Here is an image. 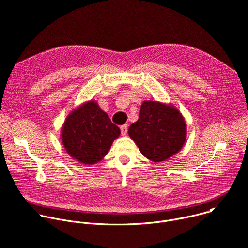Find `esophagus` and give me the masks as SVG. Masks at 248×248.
<instances>
[{
  "label": "esophagus",
  "mask_w": 248,
  "mask_h": 248,
  "mask_svg": "<svg viewBox=\"0 0 248 248\" xmlns=\"http://www.w3.org/2000/svg\"><path fill=\"white\" fill-rule=\"evenodd\" d=\"M127 127H128L127 124H123V125L121 126V130H122V134H123V135H126V133H127Z\"/></svg>",
  "instance_id": "esophagus-1"
}]
</instances>
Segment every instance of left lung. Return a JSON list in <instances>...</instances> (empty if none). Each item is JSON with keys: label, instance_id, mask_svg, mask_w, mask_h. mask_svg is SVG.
I'll list each match as a JSON object with an SVG mask.
<instances>
[{"label": "left lung", "instance_id": "1", "mask_svg": "<svg viewBox=\"0 0 248 248\" xmlns=\"http://www.w3.org/2000/svg\"><path fill=\"white\" fill-rule=\"evenodd\" d=\"M128 135L144 157L163 162L184 147L186 123L173 105L147 100L141 104L139 118L130 124Z\"/></svg>", "mask_w": 248, "mask_h": 248}]
</instances>
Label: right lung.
I'll return each instance as SVG.
<instances>
[{"instance_id": "1", "label": "right lung", "mask_w": 248, "mask_h": 248, "mask_svg": "<svg viewBox=\"0 0 248 248\" xmlns=\"http://www.w3.org/2000/svg\"><path fill=\"white\" fill-rule=\"evenodd\" d=\"M120 134V128L94 100L78 106L66 116L61 128L64 150L84 165L100 162L108 154Z\"/></svg>"}]
</instances>
